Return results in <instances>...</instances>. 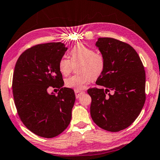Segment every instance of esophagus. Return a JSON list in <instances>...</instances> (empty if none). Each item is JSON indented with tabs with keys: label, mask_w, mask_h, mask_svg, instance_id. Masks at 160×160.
<instances>
[{
	"label": "esophagus",
	"mask_w": 160,
	"mask_h": 160,
	"mask_svg": "<svg viewBox=\"0 0 160 160\" xmlns=\"http://www.w3.org/2000/svg\"><path fill=\"white\" fill-rule=\"evenodd\" d=\"M85 93L83 91H79V90H75V94H76V98H78V97L83 95Z\"/></svg>",
	"instance_id": "obj_1"
}]
</instances>
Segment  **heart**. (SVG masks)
Wrapping results in <instances>:
<instances>
[{
	"instance_id": "heart-1",
	"label": "heart",
	"mask_w": 160,
	"mask_h": 160,
	"mask_svg": "<svg viewBox=\"0 0 160 160\" xmlns=\"http://www.w3.org/2000/svg\"><path fill=\"white\" fill-rule=\"evenodd\" d=\"M71 60L62 58L59 61V70L62 74L68 75L72 71L73 65L77 63L78 73L66 78V85L76 90L84 89L91 79H96L103 73L105 66L102 55L95 52L93 48L84 43H77L70 50Z\"/></svg>"
}]
</instances>
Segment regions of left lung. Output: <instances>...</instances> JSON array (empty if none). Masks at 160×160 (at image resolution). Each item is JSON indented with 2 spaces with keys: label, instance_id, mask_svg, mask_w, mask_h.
<instances>
[{
  "label": "left lung",
  "instance_id": "1",
  "mask_svg": "<svg viewBox=\"0 0 160 160\" xmlns=\"http://www.w3.org/2000/svg\"><path fill=\"white\" fill-rule=\"evenodd\" d=\"M95 45L105 58V66L96 82L103 88L87 90L92 97L90 113L101 128L118 132L133 123L144 105V68L138 53L128 44L99 38Z\"/></svg>",
  "mask_w": 160,
  "mask_h": 160
}]
</instances>
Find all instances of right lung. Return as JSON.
<instances>
[{"mask_svg":"<svg viewBox=\"0 0 160 160\" xmlns=\"http://www.w3.org/2000/svg\"><path fill=\"white\" fill-rule=\"evenodd\" d=\"M67 49L61 42L40 44L25 50L16 63L12 89L18 115L41 137L58 136L71 122L76 97L72 89L63 87L58 67ZM50 86L60 89L57 96L48 93Z\"/></svg>","mask_w":160,"mask_h":160,"instance_id":"obj_1","label":"right lung"}]
</instances>
